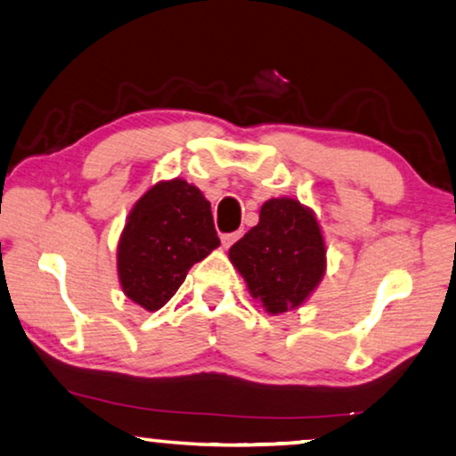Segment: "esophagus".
Returning a JSON list of instances; mask_svg holds the SVG:
<instances>
[{
  "label": "esophagus",
  "instance_id": "1",
  "mask_svg": "<svg viewBox=\"0 0 456 456\" xmlns=\"http://www.w3.org/2000/svg\"><path fill=\"white\" fill-rule=\"evenodd\" d=\"M244 234V230H236V232H226V234H222L220 238H222V247L224 248H228V247H232V244L238 240V238H240Z\"/></svg>",
  "mask_w": 456,
  "mask_h": 456
}]
</instances>
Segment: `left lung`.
<instances>
[{
  "label": "left lung",
  "instance_id": "8db88e82",
  "mask_svg": "<svg viewBox=\"0 0 456 456\" xmlns=\"http://www.w3.org/2000/svg\"><path fill=\"white\" fill-rule=\"evenodd\" d=\"M250 296L269 314L304 304L326 271V247L316 216L297 200H269L258 224L228 252Z\"/></svg>",
  "mask_w": 456,
  "mask_h": 456
}]
</instances>
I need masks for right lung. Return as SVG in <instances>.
<instances>
[{
    "label": "right lung",
    "mask_w": 456,
    "mask_h": 456,
    "mask_svg": "<svg viewBox=\"0 0 456 456\" xmlns=\"http://www.w3.org/2000/svg\"><path fill=\"white\" fill-rule=\"evenodd\" d=\"M216 247L220 238L204 193L183 179L160 181L136 201L120 236L122 289L134 304L157 312Z\"/></svg>",
    "instance_id": "1"
}]
</instances>
